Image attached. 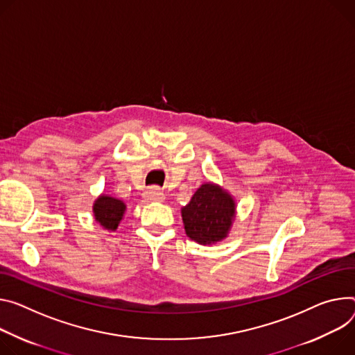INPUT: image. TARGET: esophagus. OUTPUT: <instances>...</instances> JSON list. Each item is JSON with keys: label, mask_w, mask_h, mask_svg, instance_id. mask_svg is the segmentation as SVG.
Segmentation results:
<instances>
[{"label": "esophagus", "mask_w": 355, "mask_h": 355, "mask_svg": "<svg viewBox=\"0 0 355 355\" xmlns=\"http://www.w3.org/2000/svg\"><path fill=\"white\" fill-rule=\"evenodd\" d=\"M144 200L147 202H161L164 200V194L158 188H148L144 192Z\"/></svg>", "instance_id": "obj_1"}]
</instances>
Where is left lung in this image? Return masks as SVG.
Instances as JSON below:
<instances>
[{
  "instance_id": "obj_1",
  "label": "left lung",
  "mask_w": 355,
  "mask_h": 355,
  "mask_svg": "<svg viewBox=\"0 0 355 355\" xmlns=\"http://www.w3.org/2000/svg\"><path fill=\"white\" fill-rule=\"evenodd\" d=\"M184 230L200 245L222 242L231 232L236 218L235 198L215 182H204L181 208Z\"/></svg>"
}]
</instances>
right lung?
I'll return each instance as SVG.
<instances>
[{"mask_svg":"<svg viewBox=\"0 0 355 355\" xmlns=\"http://www.w3.org/2000/svg\"><path fill=\"white\" fill-rule=\"evenodd\" d=\"M127 207L121 200L107 194H101L93 202V216L101 227L109 232H114L124 216Z\"/></svg>","mask_w":355,"mask_h":355,"instance_id":"obj_1","label":"right lung"}]
</instances>
